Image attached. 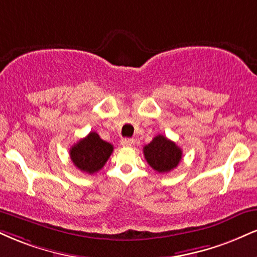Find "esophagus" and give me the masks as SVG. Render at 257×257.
I'll return each mask as SVG.
<instances>
[{
	"instance_id": "34e87169",
	"label": "esophagus",
	"mask_w": 257,
	"mask_h": 257,
	"mask_svg": "<svg viewBox=\"0 0 257 257\" xmlns=\"http://www.w3.org/2000/svg\"><path fill=\"white\" fill-rule=\"evenodd\" d=\"M134 139H123L122 141H120V144H122V146L124 147H131L134 145Z\"/></svg>"
}]
</instances>
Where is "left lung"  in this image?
I'll use <instances>...</instances> for the list:
<instances>
[{
	"mask_svg": "<svg viewBox=\"0 0 257 257\" xmlns=\"http://www.w3.org/2000/svg\"><path fill=\"white\" fill-rule=\"evenodd\" d=\"M144 156L151 168L159 174H166L177 168L182 159V150L168 138L157 135L144 147Z\"/></svg>",
	"mask_w": 257,
	"mask_h": 257,
	"instance_id": "left-lung-1",
	"label": "left lung"
}]
</instances>
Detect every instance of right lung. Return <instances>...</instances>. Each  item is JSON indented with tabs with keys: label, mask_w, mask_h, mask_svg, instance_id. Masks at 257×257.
Listing matches in <instances>:
<instances>
[{
	"label": "right lung",
	"mask_w": 257,
	"mask_h": 257,
	"mask_svg": "<svg viewBox=\"0 0 257 257\" xmlns=\"http://www.w3.org/2000/svg\"><path fill=\"white\" fill-rule=\"evenodd\" d=\"M113 151L109 142L101 140L95 132H91L70 147V159L80 171L95 174L105 165Z\"/></svg>",
	"instance_id": "obj_1"
}]
</instances>
